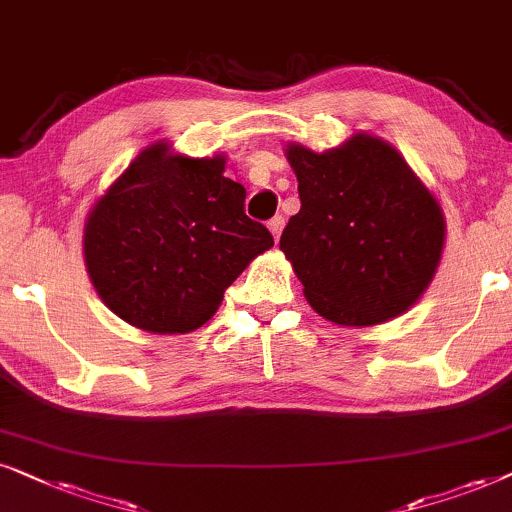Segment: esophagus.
<instances>
[{
    "mask_svg": "<svg viewBox=\"0 0 512 512\" xmlns=\"http://www.w3.org/2000/svg\"><path fill=\"white\" fill-rule=\"evenodd\" d=\"M283 224H285L283 217H274V220L269 222V231H271V236H274V241H276V243H278V238H281Z\"/></svg>",
    "mask_w": 512,
    "mask_h": 512,
    "instance_id": "34e87169",
    "label": "esophagus"
}]
</instances>
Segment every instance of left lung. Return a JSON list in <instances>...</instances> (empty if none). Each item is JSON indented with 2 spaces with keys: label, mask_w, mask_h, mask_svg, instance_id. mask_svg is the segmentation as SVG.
<instances>
[{
  "label": "left lung",
  "mask_w": 512,
  "mask_h": 512,
  "mask_svg": "<svg viewBox=\"0 0 512 512\" xmlns=\"http://www.w3.org/2000/svg\"><path fill=\"white\" fill-rule=\"evenodd\" d=\"M299 208L281 250L325 320L370 327L412 309L445 250L440 201L391 142L353 133L339 147H285Z\"/></svg>",
  "instance_id": "left-lung-1"
}]
</instances>
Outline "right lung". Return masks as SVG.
Returning a JSON list of instances; mask_svg holds the SVG:
<instances>
[{
  "label": "right lung",
  "mask_w": 512,
  "mask_h": 512,
  "mask_svg": "<svg viewBox=\"0 0 512 512\" xmlns=\"http://www.w3.org/2000/svg\"><path fill=\"white\" fill-rule=\"evenodd\" d=\"M227 156L142 149L84 224L95 292L128 325L185 335L220 309L224 290L274 236L245 215V187L224 177Z\"/></svg>",
  "instance_id": "right-lung-1"
}]
</instances>
